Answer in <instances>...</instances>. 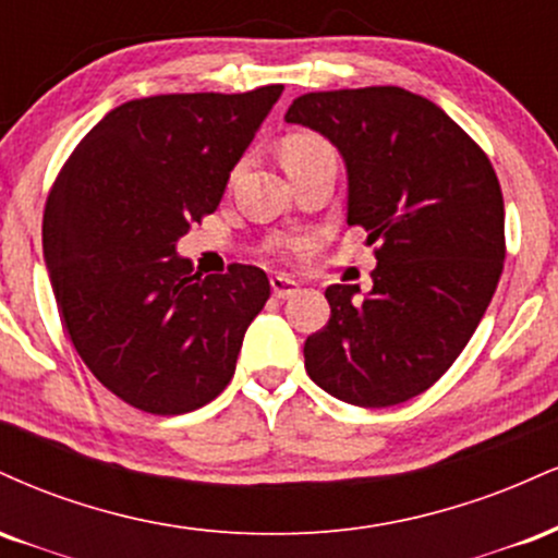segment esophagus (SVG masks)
<instances>
[{"label": "esophagus", "mask_w": 558, "mask_h": 558, "mask_svg": "<svg viewBox=\"0 0 558 558\" xmlns=\"http://www.w3.org/2000/svg\"><path fill=\"white\" fill-rule=\"evenodd\" d=\"M270 288L275 299H288L299 291V283L296 280L286 278V275H275V278H270Z\"/></svg>", "instance_id": "obj_1"}]
</instances>
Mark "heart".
Instances as JSON below:
<instances>
[{"label":"heart","instance_id":"1","mask_svg":"<svg viewBox=\"0 0 558 558\" xmlns=\"http://www.w3.org/2000/svg\"><path fill=\"white\" fill-rule=\"evenodd\" d=\"M325 155H336L332 146L325 141L323 136L310 131H296V133H288L283 138V162L286 168H296L301 162H310L315 157H325ZM278 246H288V243L280 241Z\"/></svg>","mask_w":558,"mask_h":558}]
</instances>
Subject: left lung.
Masks as SVG:
<instances>
[{
	"mask_svg": "<svg viewBox=\"0 0 558 558\" xmlns=\"http://www.w3.org/2000/svg\"><path fill=\"white\" fill-rule=\"evenodd\" d=\"M288 123L341 151L345 222L377 243L373 291L330 286V319L304 343L319 388L364 409L420 396L451 367L504 270V194L488 155L425 96L399 86L312 92Z\"/></svg>",
	"mask_w": 558,
	"mask_h": 558,
	"instance_id": "obj_1",
	"label": "left lung"
}]
</instances>
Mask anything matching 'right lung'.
Masks as SVG:
<instances>
[{
	"instance_id": "1",
	"label": "right lung",
	"mask_w": 558,
	"mask_h": 558,
	"mask_svg": "<svg viewBox=\"0 0 558 558\" xmlns=\"http://www.w3.org/2000/svg\"><path fill=\"white\" fill-rule=\"evenodd\" d=\"M283 94H159L101 118L44 209V259L62 328L96 380L149 414H185L228 386L270 299L254 265L194 272L175 241L213 215Z\"/></svg>"
}]
</instances>
